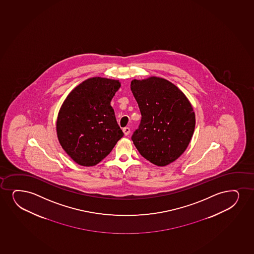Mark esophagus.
<instances>
[{
    "label": "esophagus",
    "mask_w": 254,
    "mask_h": 254,
    "mask_svg": "<svg viewBox=\"0 0 254 254\" xmlns=\"http://www.w3.org/2000/svg\"><path fill=\"white\" fill-rule=\"evenodd\" d=\"M123 131H124V134L128 135L129 133H130V128H129V127H124V128H123Z\"/></svg>",
    "instance_id": "34e87169"
}]
</instances>
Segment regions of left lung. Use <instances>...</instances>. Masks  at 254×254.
<instances>
[{"label": "left lung", "instance_id": "obj_1", "mask_svg": "<svg viewBox=\"0 0 254 254\" xmlns=\"http://www.w3.org/2000/svg\"><path fill=\"white\" fill-rule=\"evenodd\" d=\"M131 90L142 116L131 140L142 157L166 166L190 143L195 128L193 109L184 93L164 78L133 79Z\"/></svg>", "mask_w": 254, "mask_h": 254}]
</instances>
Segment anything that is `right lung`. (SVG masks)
Wrapping results in <instances>:
<instances>
[{"instance_id": "obj_1", "label": "right lung", "mask_w": 254, "mask_h": 254, "mask_svg": "<svg viewBox=\"0 0 254 254\" xmlns=\"http://www.w3.org/2000/svg\"><path fill=\"white\" fill-rule=\"evenodd\" d=\"M121 84L109 78H89L74 88L57 118L60 144L82 166H94L113 150L123 131L110 105Z\"/></svg>"}]
</instances>
